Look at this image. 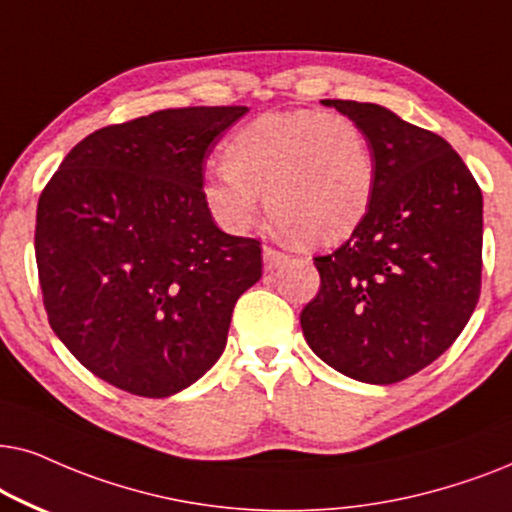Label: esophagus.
<instances>
[{"instance_id":"obj_1","label":"esophagus","mask_w":512,"mask_h":512,"mask_svg":"<svg viewBox=\"0 0 512 512\" xmlns=\"http://www.w3.org/2000/svg\"><path fill=\"white\" fill-rule=\"evenodd\" d=\"M262 262H264V271H274L285 262V255H283V252L274 250V248H269V245H264V248H262Z\"/></svg>"}]
</instances>
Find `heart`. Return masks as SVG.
I'll list each match as a JSON object with an SVG mask.
<instances>
[{
    "mask_svg": "<svg viewBox=\"0 0 512 512\" xmlns=\"http://www.w3.org/2000/svg\"><path fill=\"white\" fill-rule=\"evenodd\" d=\"M377 168L356 121L318 109L252 119L224 145V168L203 201L227 231H243L267 201L271 222L313 248L356 234L370 213Z\"/></svg>",
    "mask_w": 512,
    "mask_h": 512,
    "instance_id": "b5f03b06",
    "label": "heart"
}]
</instances>
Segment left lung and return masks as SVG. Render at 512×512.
<instances>
[{
    "label": "left lung",
    "mask_w": 512,
    "mask_h": 512,
    "mask_svg": "<svg viewBox=\"0 0 512 512\" xmlns=\"http://www.w3.org/2000/svg\"><path fill=\"white\" fill-rule=\"evenodd\" d=\"M320 102L365 133L377 182L356 234L313 260L320 290L299 323L311 351L337 372L395 384L440 358L473 316L482 192L440 135L374 102Z\"/></svg>",
    "instance_id": "1"
}]
</instances>
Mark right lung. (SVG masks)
I'll use <instances>...</instances> for the list:
<instances>
[{
	"label": "right lung",
	"instance_id": "1",
	"mask_svg": "<svg viewBox=\"0 0 512 512\" xmlns=\"http://www.w3.org/2000/svg\"><path fill=\"white\" fill-rule=\"evenodd\" d=\"M248 107H177L100 128L39 196L34 252L49 323L86 370L168 398L227 346L262 248L217 229L203 163Z\"/></svg>",
	"mask_w": 512,
	"mask_h": 512
}]
</instances>
